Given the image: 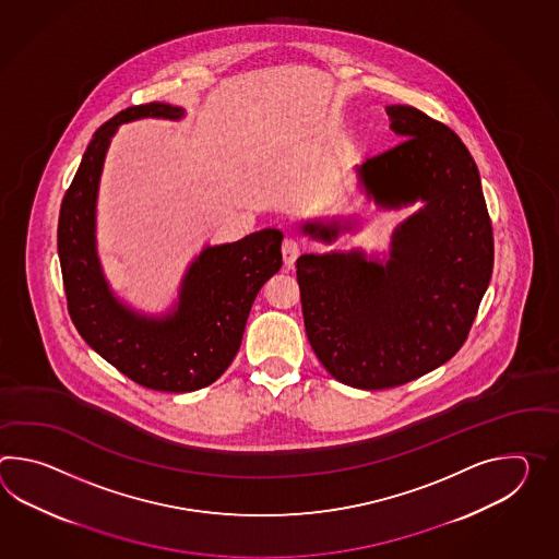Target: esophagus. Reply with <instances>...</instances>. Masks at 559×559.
Here are the masks:
<instances>
[{"label":"esophagus","instance_id":"34e87169","mask_svg":"<svg viewBox=\"0 0 559 559\" xmlns=\"http://www.w3.org/2000/svg\"><path fill=\"white\" fill-rule=\"evenodd\" d=\"M281 250H283V261H285L286 266H293L298 259V254H300L297 238L286 236L285 240H283V249Z\"/></svg>","mask_w":559,"mask_h":559}]
</instances>
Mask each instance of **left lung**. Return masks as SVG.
<instances>
[{"label":"left lung","instance_id":"left-lung-1","mask_svg":"<svg viewBox=\"0 0 559 559\" xmlns=\"http://www.w3.org/2000/svg\"><path fill=\"white\" fill-rule=\"evenodd\" d=\"M405 138L357 168L381 209L421 200L385 262L362 250L302 254L297 281L310 347L336 381L374 391L451 359L469 335L493 271V230L477 164L461 138L413 106H386ZM353 223L302 224L333 242Z\"/></svg>","mask_w":559,"mask_h":559}]
</instances>
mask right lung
Masks as SVG:
<instances>
[{"label":"right lung","instance_id":"right-lung-1","mask_svg":"<svg viewBox=\"0 0 559 559\" xmlns=\"http://www.w3.org/2000/svg\"><path fill=\"white\" fill-rule=\"evenodd\" d=\"M182 116L178 106L150 102L99 126L66 190L58 223L63 288L78 333L134 383L166 393L209 386L228 369L254 298L283 266V233L264 228L202 250L188 266L178 302L162 317L142 314L114 297L96 250L99 174L110 140L124 122Z\"/></svg>","mask_w":559,"mask_h":559}]
</instances>
